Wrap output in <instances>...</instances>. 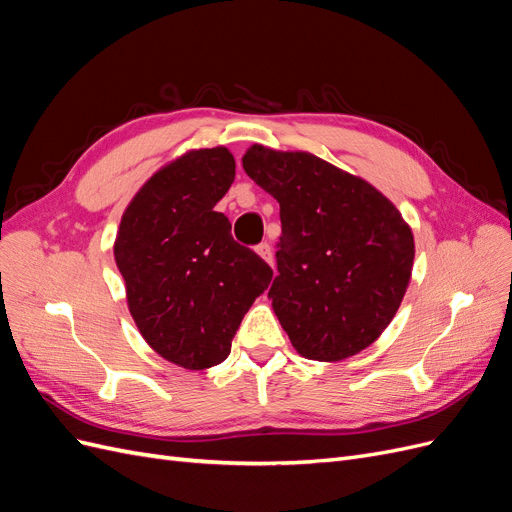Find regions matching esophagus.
<instances>
[{
  "label": "esophagus",
  "instance_id": "34e87169",
  "mask_svg": "<svg viewBox=\"0 0 512 512\" xmlns=\"http://www.w3.org/2000/svg\"><path fill=\"white\" fill-rule=\"evenodd\" d=\"M256 254L265 260V262H273V250H271V245L269 243H260V245H256Z\"/></svg>",
  "mask_w": 512,
  "mask_h": 512
}]
</instances>
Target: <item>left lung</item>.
Here are the masks:
<instances>
[{"label": "left lung", "instance_id": "1", "mask_svg": "<svg viewBox=\"0 0 512 512\" xmlns=\"http://www.w3.org/2000/svg\"><path fill=\"white\" fill-rule=\"evenodd\" d=\"M243 168L280 203L269 299L312 361H344L389 327L410 284L414 235L374 185L307 151L252 145Z\"/></svg>", "mask_w": 512, "mask_h": 512}]
</instances>
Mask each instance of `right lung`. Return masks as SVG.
I'll list each match as a JSON object with an SVG mask.
<instances>
[{
  "mask_svg": "<svg viewBox=\"0 0 512 512\" xmlns=\"http://www.w3.org/2000/svg\"><path fill=\"white\" fill-rule=\"evenodd\" d=\"M235 181L226 147L192 149L153 173L121 215L115 262L130 314L162 359L220 365L273 271L215 211Z\"/></svg>",
  "mask_w": 512,
  "mask_h": 512,
  "instance_id": "add662e5",
  "label": "right lung"
}]
</instances>
